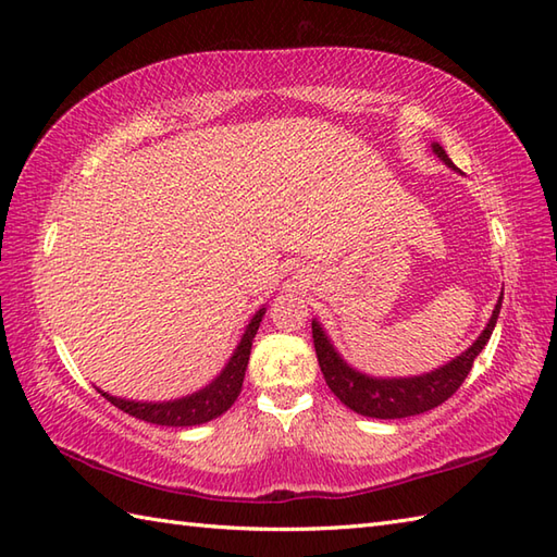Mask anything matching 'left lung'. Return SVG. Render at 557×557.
Returning <instances> with one entry per match:
<instances>
[{
  "label": "left lung",
  "instance_id": "1",
  "mask_svg": "<svg viewBox=\"0 0 557 557\" xmlns=\"http://www.w3.org/2000/svg\"><path fill=\"white\" fill-rule=\"evenodd\" d=\"M435 156L441 158L449 168H455L453 160L447 158L443 146L433 144ZM503 306V294L498 299V306L491 315V321L483 330L481 337L471 345L461 357L449 361L447 366L437 371H431L419 377H393V381H377V377H369L359 371L349 369V366L337 357V351L330 345L323 327L313 321V347L318 366H321L323 377L327 387L333 389L335 397H339L342 405H347L351 411L361 413V417L371 419H405V417H417L429 409H435L443 405L445 399L453 397L459 385L467 381V375L474 366V359L486 347V342L493 335L495 321H498Z\"/></svg>",
  "mask_w": 557,
  "mask_h": 557
}]
</instances>
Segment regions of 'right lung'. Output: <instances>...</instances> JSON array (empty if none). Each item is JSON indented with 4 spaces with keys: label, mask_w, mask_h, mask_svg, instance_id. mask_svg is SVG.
<instances>
[{
    "label": "right lung",
    "mask_w": 557,
    "mask_h": 557,
    "mask_svg": "<svg viewBox=\"0 0 557 557\" xmlns=\"http://www.w3.org/2000/svg\"><path fill=\"white\" fill-rule=\"evenodd\" d=\"M263 313L265 311L260 309L251 318V323H248L239 347H236L234 357L230 359L227 366H224V371L218 375V381H212L206 389H200V393H196L191 397H182V399L156 405V401L116 399V397H110L108 393H100V395L104 399H110L116 409L126 411L128 417H136L140 421L158 423V425H198V423L215 419V417H220V413L227 411L234 405V399L242 393L248 354H251V342L258 333V325H260V318H263Z\"/></svg>",
    "instance_id": "obj_1"
}]
</instances>
